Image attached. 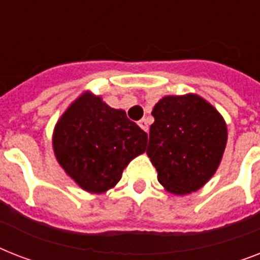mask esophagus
I'll return each instance as SVG.
<instances>
[{
    "label": "esophagus",
    "mask_w": 260,
    "mask_h": 260,
    "mask_svg": "<svg viewBox=\"0 0 260 260\" xmlns=\"http://www.w3.org/2000/svg\"><path fill=\"white\" fill-rule=\"evenodd\" d=\"M138 124H139V126H140V128H142L143 131H146V132H148V120H147V118H142V120H140V121H139Z\"/></svg>",
    "instance_id": "34e87169"
}]
</instances>
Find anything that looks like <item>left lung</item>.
I'll use <instances>...</instances> for the list:
<instances>
[{
	"label": "left lung",
	"mask_w": 260,
	"mask_h": 260,
	"mask_svg": "<svg viewBox=\"0 0 260 260\" xmlns=\"http://www.w3.org/2000/svg\"><path fill=\"white\" fill-rule=\"evenodd\" d=\"M147 155L170 193L187 194L209 181L226 146V125L196 94L167 95L152 110Z\"/></svg>",
	"instance_id": "1"
}]
</instances>
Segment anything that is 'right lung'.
<instances>
[{
  "mask_svg": "<svg viewBox=\"0 0 260 260\" xmlns=\"http://www.w3.org/2000/svg\"><path fill=\"white\" fill-rule=\"evenodd\" d=\"M54 151L59 165L83 190L104 193L122 170L146 151L147 134L100 97L83 94L55 126Z\"/></svg>",
  "mask_w": 260,
  "mask_h": 260,
  "instance_id": "add662e5",
  "label": "right lung"
}]
</instances>
